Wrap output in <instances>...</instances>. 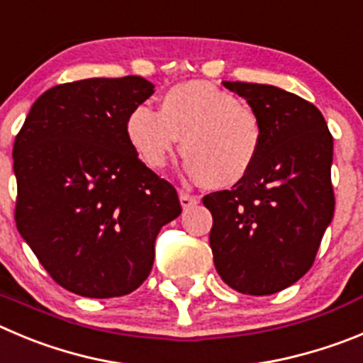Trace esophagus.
<instances>
[{"instance_id": "1", "label": "esophagus", "mask_w": 363, "mask_h": 363, "mask_svg": "<svg viewBox=\"0 0 363 363\" xmlns=\"http://www.w3.org/2000/svg\"><path fill=\"white\" fill-rule=\"evenodd\" d=\"M179 203L187 211V208H192L199 203V198L194 194H189V192H179Z\"/></svg>"}]
</instances>
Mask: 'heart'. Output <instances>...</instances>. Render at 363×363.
<instances>
[{
	"mask_svg": "<svg viewBox=\"0 0 363 363\" xmlns=\"http://www.w3.org/2000/svg\"><path fill=\"white\" fill-rule=\"evenodd\" d=\"M125 135L138 158L162 169L178 138L187 156L185 171L207 187H232L247 178L262 147V124L252 106L208 82L192 81L167 89L158 113L136 106Z\"/></svg>",
	"mask_w": 363,
	"mask_h": 363,
	"instance_id": "heart-1",
	"label": "heart"
}]
</instances>
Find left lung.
<instances>
[{
  "label": "left lung",
  "instance_id": "8db88e82",
  "mask_svg": "<svg viewBox=\"0 0 363 363\" xmlns=\"http://www.w3.org/2000/svg\"><path fill=\"white\" fill-rule=\"evenodd\" d=\"M247 99L262 124V147L247 178L203 196L219 277L245 295H272L315 261L333 219V136L311 102L281 88L223 82Z\"/></svg>",
  "mask_w": 363,
  "mask_h": 363
}]
</instances>
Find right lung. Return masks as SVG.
<instances>
[{"label":"right lung","mask_w":363,"mask_h":363,"mask_svg":"<svg viewBox=\"0 0 363 363\" xmlns=\"http://www.w3.org/2000/svg\"><path fill=\"white\" fill-rule=\"evenodd\" d=\"M152 93L136 75L53 86L16 136V227L50 277L81 297L135 291L160 228L182 214L176 189L125 135L129 111Z\"/></svg>","instance_id":"add662e5"}]
</instances>
